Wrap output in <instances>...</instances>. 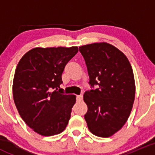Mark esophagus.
Listing matches in <instances>:
<instances>
[{"instance_id": "1", "label": "esophagus", "mask_w": 155, "mask_h": 155, "mask_svg": "<svg viewBox=\"0 0 155 155\" xmlns=\"http://www.w3.org/2000/svg\"><path fill=\"white\" fill-rule=\"evenodd\" d=\"M76 101H82V95H78V96H76Z\"/></svg>"}]
</instances>
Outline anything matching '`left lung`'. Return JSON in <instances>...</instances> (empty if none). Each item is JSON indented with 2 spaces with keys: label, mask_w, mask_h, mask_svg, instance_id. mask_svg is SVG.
Instances as JSON below:
<instances>
[{
  "label": "left lung",
  "mask_w": 155,
  "mask_h": 155,
  "mask_svg": "<svg viewBox=\"0 0 155 155\" xmlns=\"http://www.w3.org/2000/svg\"><path fill=\"white\" fill-rule=\"evenodd\" d=\"M79 49L86 64L89 85H98L84 94L87 127L95 136L111 137L124 126L132 110L136 91L132 68L124 53L109 43H92Z\"/></svg>",
  "instance_id": "1"
}]
</instances>
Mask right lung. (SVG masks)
Wrapping results in <instances>:
<instances>
[{
	"label": "right lung",
	"instance_id": "1",
	"mask_svg": "<svg viewBox=\"0 0 155 155\" xmlns=\"http://www.w3.org/2000/svg\"><path fill=\"white\" fill-rule=\"evenodd\" d=\"M78 51L76 46L34 48L17 65L12 84L15 107L26 124L40 135H56L68 125L76 96L64 94L60 85L65 66Z\"/></svg>",
	"mask_w": 155,
	"mask_h": 155
}]
</instances>
